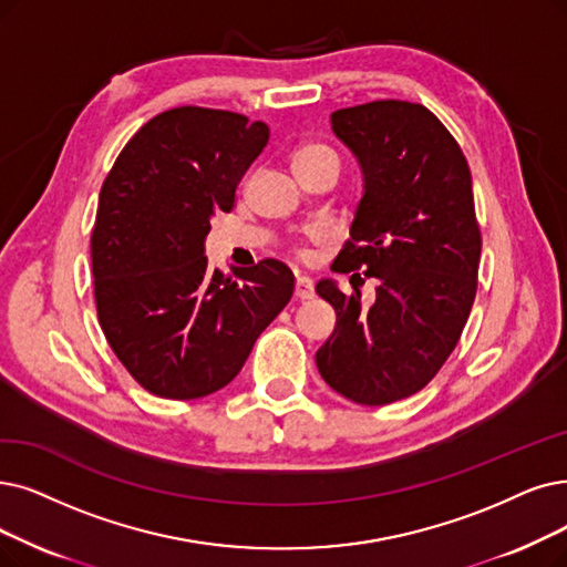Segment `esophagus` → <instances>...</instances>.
Masks as SVG:
<instances>
[{"label": "esophagus", "mask_w": 567, "mask_h": 567, "mask_svg": "<svg viewBox=\"0 0 567 567\" xmlns=\"http://www.w3.org/2000/svg\"><path fill=\"white\" fill-rule=\"evenodd\" d=\"M296 298L298 300H311L313 298V284L309 277H298L296 279Z\"/></svg>", "instance_id": "1"}]
</instances>
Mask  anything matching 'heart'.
Listing matches in <instances>:
<instances>
[{"label":"heart","mask_w":567,"mask_h":567,"mask_svg":"<svg viewBox=\"0 0 567 567\" xmlns=\"http://www.w3.org/2000/svg\"><path fill=\"white\" fill-rule=\"evenodd\" d=\"M326 157H332L337 161V153L323 144H305L298 148L296 153V161L292 165H302V163H313V161H326Z\"/></svg>","instance_id":"1"}]
</instances>
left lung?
Here are the masks:
<instances>
[{"label": "left lung", "mask_w": 567, "mask_h": 567, "mask_svg": "<svg viewBox=\"0 0 567 567\" xmlns=\"http://www.w3.org/2000/svg\"><path fill=\"white\" fill-rule=\"evenodd\" d=\"M330 123L362 172L351 239L332 269H362L379 286L365 307L358 290L316 284L337 313L316 365L332 391L381 406L421 391L467 323L482 256L472 176L456 140L421 104L379 100L339 109Z\"/></svg>", "instance_id": "left-lung-1"}]
</instances>
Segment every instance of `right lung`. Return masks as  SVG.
Returning a JSON list of instances; mask_svg holds the SVG:
<instances>
[{"mask_svg": "<svg viewBox=\"0 0 567 567\" xmlns=\"http://www.w3.org/2000/svg\"><path fill=\"white\" fill-rule=\"evenodd\" d=\"M269 142L262 121L178 106L151 118L113 163L90 239L100 326L146 391L205 398L239 374L296 277L279 260L209 269L212 218Z\"/></svg>", "mask_w": 567, "mask_h": 567, "instance_id": "1", "label": "right lung"}]
</instances>
